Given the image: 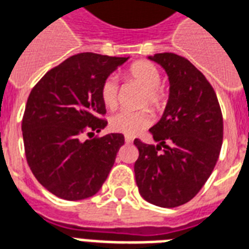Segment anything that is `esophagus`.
<instances>
[{"label": "esophagus", "mask_w": 249, "mask_h": 249, "mask_svg": "<svg viewBox=\"0 0 249 249\" xmlns=\"http://www.w3.org/2000/svg\"><path fill=\"white\" fill-rule=\"evenodd\" d=\"M124 142H134V139L127 135V136H124Z\"/></svg>", "instance_id": "34e87169"}]
</instances>
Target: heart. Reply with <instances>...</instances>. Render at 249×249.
Instances as JSON below:
<instances>
[{"mask_svg": "<svg viewBox=\"0 0 249 249\" xmlns=\"http://www.w3.org/2000/svg\"><path fill=\"white\" fill-rule=\"evenodd\" d=\"M127 78L144 88L140 98V107L160 109L163 105V92L160 87L161 74L156 65L148 61H139L131 65L127 70ZM100 96L107 109H114L118 104V82L110 75L101 84ZM153 123V114L148 109L138 111H119L109 121L111 131L123 135H138Z\"/></svg>", "mask_w": 249, "mask_h": 249, "instance_id": "heart-1", "label": "heart"}]
</instances>
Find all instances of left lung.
<instances>
[{
	"instance_id": "1",
	"label": "left lung",
	"mask_w": 249,
	"mask_h": 249,
	"mask_svg": "<svg viewBox=\"0 0 249 249\" xmlns=\"http://www.w3.org/2000/svg\"><path fill=\"white\" fill-rule=\"evenodd\" d=\"M165 69L170 93L162 117L149 132L159 145L135 139L139 192L148 203L175 208L194 198L218 160L223 119L218 98L192 63L174 53L148 57Z\"/></svg>"
}]
</instances>
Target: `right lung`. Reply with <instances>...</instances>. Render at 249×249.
<instances>
[{
	"mask_svg": "<svg viewBox=\"0 0 249 249\" xmlns=\"http://www.w3.org/2000/svg\"><path fill=\"white\" fill-rule=\"evenodd\" d=\"M126 57L79 53L53 67L32 88L23 115L27 163L40 184L65 200H83L107 180L122 134L83 142L107 121L100 88Z\"/></svg>",
	"mask_w": 249,
	"mask_h": 249,
	"instance_id": "obj_1",
	"label": "right lung"
}]
</instances>
